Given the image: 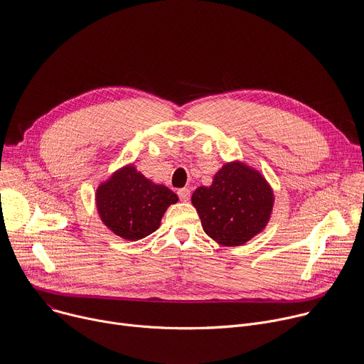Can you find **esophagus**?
<instances>
[{
    "instance_id": "obj_1",
    "label": "esophagus",
    "mask_w": 364,
    "mask_h": 364,
    "mask_svg": "<svg viewBox=\"0 0 364 364\" xmlns=\"http://www.w3.org/2000/svg\"><path fill=\"white\" fill-rule=\"evenodd\" d=\"M177 193H178V197L183 202H187L190 199V190L188 188H180Z\"/></svg>"
}]
</instances>
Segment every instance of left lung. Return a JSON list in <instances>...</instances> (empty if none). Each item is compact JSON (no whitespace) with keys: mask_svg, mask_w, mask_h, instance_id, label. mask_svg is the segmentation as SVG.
Segmentation results:
<instances>
[{"mask_svg":"<svg viewBox=\"0 0 364 364\" xmlns=\"http://www.w3.org/2000/svg\"><path fill=\"white\" fill-rule=\"evenodd\" d=\"M205 232L218 244L238 247L267 226L274 193L264 176L242 161L222 165L209 187L191 196Z\"/></svg>","mask_w":364,"mask_h":364,"instance_id":"obj_1","label":"left lung"}]
</instances>
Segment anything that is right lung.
<instances>
[{"mask_svg":"<svg viewBox=\"0 0 364 364\" xmlns=\"http://www.w3.org/2000/svg\"><path fill=\"white\" fill-rule=\"evenodd\" d=\"M177 202L174 191L146 178L134 164L114 171L95 191L102 222L127 241H138L155 232L165 210Z\"/></svg>","mask_w":364,"mask_h":364,"instance_id":"add662e5","label":"right lung"}]
</instances>
